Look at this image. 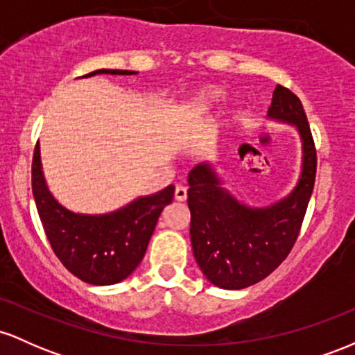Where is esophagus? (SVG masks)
Masks as SVG:
<instances>
[{"label":"esophagus","mask_w":355,"mask_h":355,"mask_svg":"<svg viewBox=\"0 0 355 355\" xmlns=\"http://www.w3.org/2000/svg\"><path fill=\"white\" fill-rule=\"evenodd\" d=\"M175 200H187V189L183 185H177V189H175Z\"/></svg>","instance_id":"esophagus-1"}]
</instances>
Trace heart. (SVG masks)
Returning a JSON list of instances; mask_svg holds the SVG:
<instances>
[{
    "instance_id": "1",
    "label": "heart",
    "mask_w": 355,
    "mask_h": 355,
    "mask_svg": "<svg viewBox=\"0 0 355 355\" xmlns=\"http://www.w3.org/2000/svg\"><path fill=\"white\" fill-rule=\"evenodd\" d=\"M227 92L225 88L217 87V85H211V87H203L197 92L191 93L190 96H187V100L183 101L180 113L182 123H193L198 118L205 116L210 110H214L217 105L225 98Z\"/></svg>"
}]
</instances>
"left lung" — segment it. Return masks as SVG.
<instances>
[{
	"mask_svg": "<svg viewBox=\"0 0 355 355\" xmlns=\"http://www.w3.org/2000/svg\"><path fill=\"white\" fill-rule=\"evenodd\" d=\"M267 118L294 126L302 146L295 187L268 205L239 200L225 187L218 162H203L189 173L191 250L215 287H250L282 263L294 247L315 182L317 158L304 107L291 89L277 85Z\"/></svg>",
	"mask_w": 355,
	"mask_h": 355,
	"instance_id": "1",
	"label": "left lung"
}]
</instances>
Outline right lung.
<instances>
[{
  "instance_id": "1",
  "label": "right lung",
  "mask_w": 355,
  "mask_h": 355,
  "mask_svg": "<svg viewBox=\"0 0 355 355\" xmlns=\"http://www.w3.org/2000/svg\"><path fill=\"white\" fill-rule=\"evenodd\" d=\"M138 75L130 70H96L81 76ZM33 197L53 250L64 267L83 282L113 285L140 266L158 217L173 200L175 187L133 198L107 214H80L58 202L43 173L40 144L33 155Z\"/></svg>"
}]
</instances>
